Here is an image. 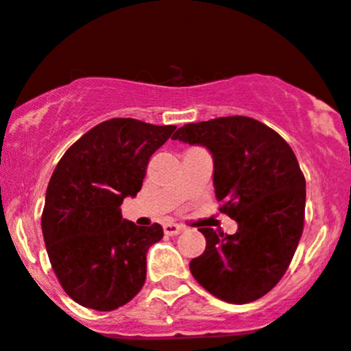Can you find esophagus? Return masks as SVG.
Masks as SVG:
<instances>
[{
  "instance_id": "obj_1",
  "label": "esophagus",
  "mask_w": 351,
  "mask_h": 351,
  "mask_svg": "<svg viewBox=\"0 0 351 351\" xmlns=\"http://www.w3.org/2000/svg\"><path fill=\"white\" fill-rule=\"evenodd\" d=\"M182 230L183 228L176 223H166L165 224V233L168 234V237H175V234H178Z\"/></svg>"
}]
</instances>
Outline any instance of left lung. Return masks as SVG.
<instances>
[{"mask_svg": "<svg viewBox=\"0 0 351 351\" xmlns=\"http://www.w3.org/2000/svg\"><path fill=\"white\" fill-rule=\"evenodd\" d=\"M171 138L209 149L219 210L238 223L233 234L199 228L206 250L190 261V273L228 304L264 297L287 273L304 231L305 178L293 151L248 117L189 123Z\"/></svg>", "mask_w": 351, "mask_h": 351, "instance_id": "8db88e82", "label": "left lung"}]
</instances>
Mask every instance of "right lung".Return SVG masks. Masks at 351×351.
<instances>
[{"label": "right lung", "mask_w": 351, "mask_h": 351, "mask_svg": "<svg viewBox=\"0 0 351 351\" xmlns=\"http://www.w3.org/2000/svg\"><path fill=\"white\" fill-rule=\"evenodd\" d=\"M175 128L113 118L82 135L58 162L40 224L54 274L82 307L114 311L144 287L145 254L162 228L123 219L120 206L137 195L149 158Z\"/></svg>", "instance_id": "1"}]
</instances>
